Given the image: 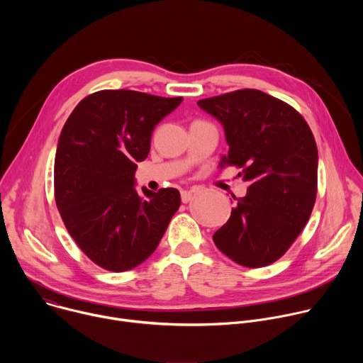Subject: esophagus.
I'll list each match as a JSON object with an SVG mask.
<instances>
[{
    "label": "esophagus",
    "mask_w": 363,
    "mask_h": 363,
    "mask_svg": "<svg viewBox=\"0 0 363 363\" xmlns=\"http://www.w3.org/2000/svg\"><path fill=\"white\" fill-rule=\"evenodd\" d=\"M198 188L196 186H192V188H189V189H185V191H182L181 192V199H182V202L184 203H188L196 194H198Z\"/></svg>",
    "instance_id": "1"
}]
</instances>
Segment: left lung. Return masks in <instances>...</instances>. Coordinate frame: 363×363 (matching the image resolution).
Masks as SVG:
<instances>
[{
	"label": "left lung",
	"mask_w": 363,
	"mask_h": 363,
	"mask_svg": "<svg viewBox=\"0 0 363 363\" xmlns=\"http://www.w3.org/2000/svg\"><path fill=\"white\" fill-rule=\"evenodd\" d=\"M224 126L225 167L250 182L213 240L240 266L264 267L286 254L307 224L318 194V146L289 103L255 89L198 100Z\"/></svg>",
	"instance_id": "obj_1"
}]
</instances>
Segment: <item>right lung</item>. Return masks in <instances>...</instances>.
Returning <instances> with one entry per match:
<instances>
[{
	"mask_svg": "<svg viewBox=\"0 0 363 363\" xmlns=\"http://www.w3.org/2000/svg\"><path fill=\"white\" fill-rule=\"evenodd\" d=\"M182 97L135 90H99L66 121L55 160V199L80 250L99 267L135 269L158 247L181 205L179 191L133 186L153 128Z\"/></svg>",
	"mask_w": 363,
	"mask_h": 363,
	"instance_id": "obj_1",
	"label": "right lung"
}]
</instances>
